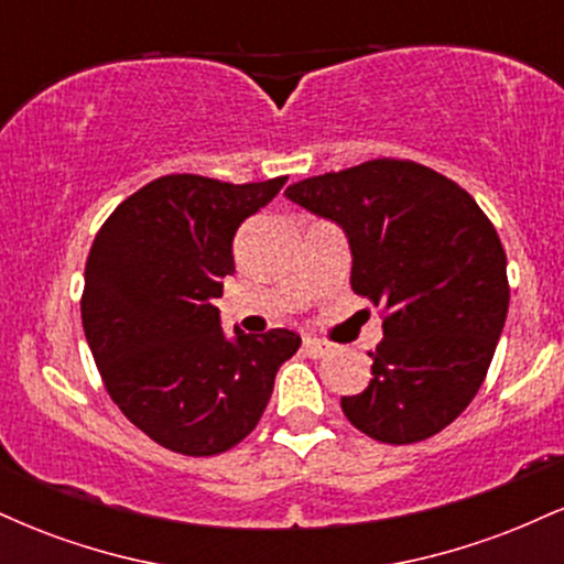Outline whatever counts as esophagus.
Here are the masks:
<instances>
[{"mask_svg":"<svg viewBox=\"0 0 564 564\" xmlns=\"http://www.w3.org/2000/svg\"><path fill=\"white\" fill-rule=\"evenodd\" d=\"M304 352H307L310 358H326V355L332 352V345L323 339H315V336H304Z\"/></svg>","mask_w":564,"mask_h":564,"instance_id":"1","label":"esophagus"}]
</instances>
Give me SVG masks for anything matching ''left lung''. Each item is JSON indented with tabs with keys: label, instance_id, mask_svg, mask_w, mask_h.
<instances>
[{
	"label": "left lung",
	"instance_id": "1",
	"mask_svg": "<svg viewBox=\"0 0 564 564\" xmlns=\"http://www.w3.org/2000/svg\"><path fill=\"white\" fill-rule=\"evenodd\" d=\"M286 196L345 230L355 294L384 310L349 424L390 445L445 430L482 387L509 310L507 251L477 200L416 161L373 159Z\"/></svg>",
	"mask_w": 564,
	"mask_h": 564
}]
</instances>
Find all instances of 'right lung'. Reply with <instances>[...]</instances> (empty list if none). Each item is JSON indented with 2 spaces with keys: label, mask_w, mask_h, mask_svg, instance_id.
Listing matches in <instances>:
<instances>
[{
  "label": "right lung",
  "mask_w": 564,
  "mask_h": 564,
  "mask_svg": "<svg viewBox=\"0 0 564 564\" xmlns=\"http://www.w3.org/2000/svg\"><path fill=\"white\" fill-rule=\"evenodd\" d=\"M286 177L153 180L106 219L84 268L82 323L102 384L159 445L217 456L254 430L300 334L225 336L215 300L236 273L232 236Z\"/></svg>",
  "instance_id": "add662e5"
}]
</instances>
